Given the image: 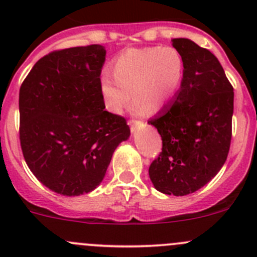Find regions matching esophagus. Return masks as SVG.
<instances>
[{
    "label": "esophagus",
    "mask_w": 257,
    "mask_h": 257,
    "mask_svg": "<svg viewBox=\"0 0 257 257\" xmlns=\"http://www.w3.org/2000/svg\"><path fill=\"white\" fill-rule=\"evenodd\" d=\"M128 124H129V125H131L132 131H133V129L136 128L137 125H138V124H141V121H139V120H137V119H131V120L128 121Z\"/></svg>",
    "instance_id": "obj_1"
}]
</instances>
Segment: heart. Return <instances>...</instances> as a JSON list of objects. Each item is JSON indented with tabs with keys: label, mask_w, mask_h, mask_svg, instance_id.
<instances>
[{
	"label": "heart",
	"mask_w": 257,
	"mask_h": 257,
	"mask_svg": "<svg viewBox=\"0 0 257 257\" xmlns=\"http://www.w3.org/2000/svg\"><path fill=\"white\" fill-rule=\"evenodd\" d=\"M184 58L180 51L165 47L131 48L112 62V73L100 76L99 89L105 108L120 113L133 97L137 113L159 110L177 95L184 76Z\"/></svg>",
	"instance_id": "heart-1"
}]
</instances>
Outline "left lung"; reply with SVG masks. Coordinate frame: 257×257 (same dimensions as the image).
I'll list each match as a JSON object with an SVG mask.
<instances>
[{
	"label": "left lung",
	"instance_id": "obj_1",
	"mask_svg": "<svg viewBox=\"0 0 257 257\" xmlns=\"http://www.w3.org/2000/svg\"><path fill=\"white\" fill-rule=\"evenodd\" d=\"M184 58V76L175 100L148 123L163 141L149 167L155 189L183 196L208 184L229 154L234 88L209 49L186 38L172 40Z\"/></svg>",
	"mask_w": 257,
	"mask_h": 257
}]
</instances>
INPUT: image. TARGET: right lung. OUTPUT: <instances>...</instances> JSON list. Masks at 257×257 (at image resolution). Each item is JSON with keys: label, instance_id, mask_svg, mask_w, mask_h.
Returning a JSON list of instances; mask_svg holds the SVG:
<instances>
[{"label": "right lung", "instance_id": "1", "mask_svg": "<svg viewBox=\"0 0 257 257\" xmlns=\"http://www.w3.org/2000/svg\"><path fill=\"white\" fill-rule=\"evenodd\" d=\"M105 49H58L37 61L20 88V142L36 178L52 191L77 196L104 178L131 129L107 112L99 89Z\"/></svg>", "mask_w": 257, "mask_h": 257}]
</instances>
